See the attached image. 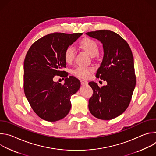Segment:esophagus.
I'll list each match as a JSON object with an SVG mask.
<instances>
[{"mask_svg":"<svg viewBox=\"0 0 156 156\" xmlns=\"http://www.w3.org/2000/svg\"><path fill=\"white\" fill-rule=\"evenodd\" d=\"M81 85H87L88 84V82L86 80H82L81 81Z\"/></svg>","mask_w":156,"mask_h":156,"instance_id":"1","label":"esophagus"}]
</instances>
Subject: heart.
Listing matches in <instances>:
<instances>
[{
  "instance_id": "1",
  "label": "heart",
  "mask_w": 156,
  "mask_h": 156,
  "mask_svg": "<svg viewBox=\"0 0 156 156\" xmlns=\"http://www.w3.org/2000/svg\"><path fill=\"white\" fill-rule=\"evenodd\" d=\"M80 47L86 51L91 56L94 57L99 52V46L97 42L90 37H85L80 42ZM76 51L73 46H69L66 48L64 52V59L67 63H71L75 56ZM93 71L92 67L79 66L73 70V73L80 78H88Z\"/></svg>"
}]
</instances>
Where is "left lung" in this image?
Returning <instances> with one entry per match:
<instances>
[{"mask_svg":"<svg viewBox=\"0 0 156 156\" xmlns=\"http://www.w3.org/2000/svg\"><path fill=\"white\" fill-rule=\"evenodd\" d=\"M86 34L102 43L104 57L96 76L107 82L101 87L94 81L89 83L93 91L89 110L98 119H113L127 108L136 85L132 52L127 42L114 31L101 30Z\"/></svg>","mask_w":156,"mask_h":156,"instance_id":"1","label":"left lung"}]
</instances>
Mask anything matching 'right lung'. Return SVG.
<instances>
[{"mask_svg": "<svg viewBox=\"0 0 156 156\" xmlns=\"http://www.w3.org/2000/svg\"><path fill=\"white\" fill-rule=\"evenodd\" d=\"M81 34H49L35 41L26 55L24 92L34 112L44 120H61L71 108L70 97L79 90L80 82L63 70L66 66L64 52ZM55 75L66 78L63 85L53 81Z\"/></svg>", "mask_w": 156, "mask_h": 156, "instance_id": "right-lung-1", "label": "right lung"}]
</instances>
